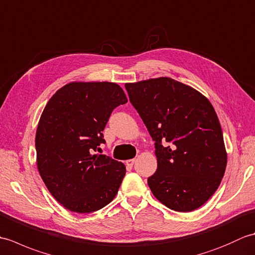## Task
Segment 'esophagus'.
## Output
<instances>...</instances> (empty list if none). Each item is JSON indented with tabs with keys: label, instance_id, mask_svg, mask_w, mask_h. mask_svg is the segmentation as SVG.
Wrapping results in <instances>:
<instances>
[{
	"label": "esophagus",
	"instance_id": "obj_1",
	"mask_svg": "<svg viewBox=\"0 0 255 255\" xmlns=\"http://www.w3.org/2000/svg\"><path fill=\"white\" fill-rule=\"evenodd\" d=\"M134 161H136L134 159L127 160V161H126V165H127V166H129V167H132V165H133V163H134Z\"/></svg>",
	"mask_w": 255,
	"mask_h": 255
}]
</instances>
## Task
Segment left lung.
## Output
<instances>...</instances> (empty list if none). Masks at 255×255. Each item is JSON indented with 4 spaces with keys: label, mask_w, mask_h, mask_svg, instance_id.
Masks as SVG:
<instances>
[{
    "label": "left lung",
    "mask_w": 255,
    "mask_h": 255,
    "mask_svg": "<svg viewBox=\"0 0 255 255\" xmlns=\"http://www.w3.org/2000/svg\"><path fill=\"white\" fill-rule=\"evenodd\" d=\"M125 88L155 141L158 169L148 178L151 192L172 210L199 208L217 191L227 166L223 130L211 103L165 77Z\"/></svg>",
    "instance_id": "obj_1"
}]
</instances>
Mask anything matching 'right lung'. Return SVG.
<instances>
[{"label": "right lung", "instance_id": "1", "mask_svg": "<svg viewBox=\"0 0 255 255\" xmlns=\"http://www.w3.org/2000/svg\"><path fill=\"white\" fill-rule=\"evenodd\" d=\"M128 102L112 82H71L47 103L36 131L37 167L57 202L89 214L115 198L126 166L105 154L103 130L114 108Z\"/></svg>", "mask_w": 255, "mask_h": 255}]
</instances>
